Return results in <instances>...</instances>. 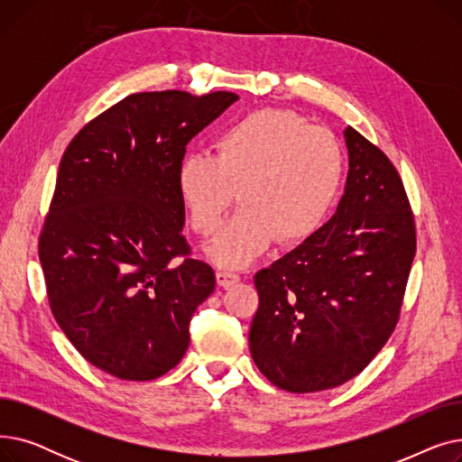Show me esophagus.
<instances>
[{
	"label": "esophagus",
	"instance_id": "1",
	"mask_svg": "<svg viewBox=\"0 0 462 462\" xmlns=\"http://www.w3.org/2000/svg\"><path fill=\"white\" fill-rule=\"evenodd\" d=\"M217 282L221 284L223 288H230L234 284L239 282V275L234 272H226V270H218L217 272Z\"/></svg>",
	"mask_w": 462,
	"mask_h": 462
}]
</instances>
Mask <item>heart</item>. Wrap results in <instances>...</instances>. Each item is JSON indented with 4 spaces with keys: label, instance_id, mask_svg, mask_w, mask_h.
<instances>
[{
    "label": "heart",
    "instance_id": "1",
    "mask_svg": "<svg viewBox=\"0 0 462 462\" xmlns=\"http://www.w3.org/2000/svg\"><path fill=\"white\" fill-rule=\"evenodd\" d=\"M215 153H187L178 189L194 232L209 237L236 200L244 204L208 249L221 265H245L275 239L296 245L329 218L345 183L338 138L290 110L263 108L228 124Z\"/></svg>",
    "mask_w": 462,
    "mask_h": 462
}]
</instances>
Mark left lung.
I'll use <instances>...</instances> for the list:
<instances>
[{
    "label": "left lung",
    "instance_id": "1",
    "mask_svg": "<svg viewBox=\"0 0 462 462\" xmlns=\"http://www.w3.org/2000/svg\"><path fill=\"white\" fill-rule=\"evenodd\" d=\"M350 170L337 213L254 275L249 348L290 393L331 390L359 374L395 331L416 256V223L387 155L345 131Z\"/></svg>",
    "mask_w": 462,
    "mask_h": 462
}]
</instances>
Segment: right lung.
I'll return each mask as SVG.
<instances>
[{
    "label": "right lung",
    "mask_w": 462,
    "mask_h": 462,
    "mask_svg": "<svg viewBox=\"0 0 462 462\" xmlns=\"http://www.w3.org/2000/svg\"><path fill=\"white\" fill-rule=\"evenodd\" d=\"M234 101L230 91L133 93L61 157L39 234L48 305L80 356L116 378L174 369L192 312L215 290L213 268L181 234L178 166L189 140Z\"/></svg>",
    "instance_id": "obj_1"
}]
</instances>
